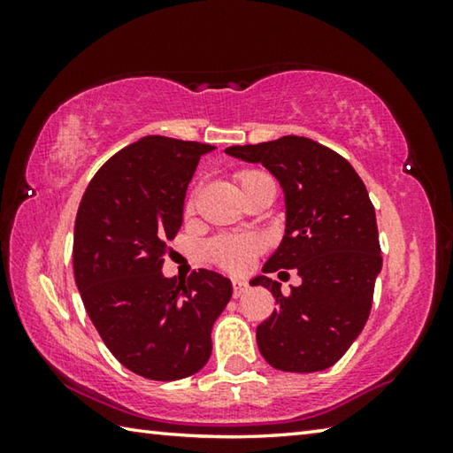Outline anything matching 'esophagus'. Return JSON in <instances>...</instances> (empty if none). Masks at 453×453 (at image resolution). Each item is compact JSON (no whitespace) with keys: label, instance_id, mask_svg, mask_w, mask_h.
<instances>
[{"label":"esophagus","instance_id":"esophagus-1","mask_svg":"<svg viewBox=\"0 0 453 453\" xmlns=\"http://www.w3.org/2000/svg\"><path fill=\"white\" fill-rule=\"evenodd\" d=\"M232 288H234V297H240V296L245 294V291H248V283L242 281V280H234Z\"/></svg>","mask_w":453,"mask_h":453}]
</instances>
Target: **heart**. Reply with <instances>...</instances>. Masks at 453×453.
Here are the masks:
<instances>
[{
  "label": "heart",
  "instance_id": "1",
  "mask_svg": "<svg viewBox=\"0 0 453 453\" xmlns=\"http://www.w3.org/2000/svg\"><path fill=\"white\" fill-rule=\"evenodd\" d=\"M237 183H240L242 194L245 191L254 189L262 183H273L272 178L264 172L257 170H245L237 175ZM194 202H188V210H191ZM259 242L256 237H235V235H224L218 237V240L210 242L208 245V256L216 262L218 265L226 267L229 272H242L250 265L251 259L259 251Z\"/></svg>",
  "mask_w": 453,
  "mask_h": 453
}]
</instances>
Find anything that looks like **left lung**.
<instances>
[{"label": "left lung", "instance_id": "left-lung-1", "mask_svg": "<svg viewBox=\"0 0 453 453\" xmlns=\"http://www.w3.org/2000/svg\"><path fill=\"white\" fill-rule=\"evenodd\" d=\"M226 153L262 164L280 181L286 234L264 272L296 267L302 278L289 296L265 275L250 281L272 289L278 303L256 329L257 348L275 370H327L362 334L381 272L375 210L364 181L340 153L300 135L232 145Z\"/></svg>", "mask_w": 453, "mask_h": 453}]
</instances>
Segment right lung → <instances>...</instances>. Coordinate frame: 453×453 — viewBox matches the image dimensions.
<instances>
[{
    "label": "right lung",
    "mask_w": 453,
    "mask_h": 453,
    "mask_svg": "<svg viewBox=\"0 0 453 453\" xmlns=\"http://www.w3.org/2000/svg\"><path fill=\"white\" fill-rule=\"evenodd\" d=\"M213 150L145 135L107 159L81 197L75 283L107 349L142 378L173 381L202 370L213 321L232 300V281L221 273L199 270L183 283L162 273L188 183Z\"/></svg>",
    "instance_id": "1"
}]
</instances>
